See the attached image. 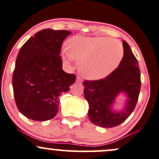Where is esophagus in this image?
<instances>
[{
	"mask_svg": "<svg viewBox=\"0 0 159 159\" xmlns=\"http://www.w3.org/2000/svg\"><path fill=\"white\" fill-rule=\"evenodd\" d=\"M76 81L78 83H79V84H81V83H82V78H81V76H77Z\"/></svg>",
	"mask_w": 159,
	"mask_h": 159,
	"instance_id": "obj_1",
	"label": "esophagus"
}]
</instances>
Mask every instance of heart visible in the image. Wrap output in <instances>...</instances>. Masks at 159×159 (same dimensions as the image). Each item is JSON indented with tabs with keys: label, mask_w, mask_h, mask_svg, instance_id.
<instances>
[{
	"label": "heart",
	"mask_w": 159,
	"mask_h": 159,
	"mask_svg": "<svg viewBox=\"0 0 159 159\" xmlns=\"http://www.w3.org/2000/svg\"><path fill=\"white\" fill-rule=\"evenodd\" d=\"M123 54V45L118 40L105 36H79L69 40L65 60H77L84 77L98 80L111 74L119 66Z\"/></svg>",
	"instance_id": "obj_1"
}]
</instances>
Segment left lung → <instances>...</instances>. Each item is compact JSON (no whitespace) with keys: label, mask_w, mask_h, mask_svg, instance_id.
<instances>
[{"label":"left lung","mask_w":159,"mask_h":159,"mask_svg":"<svg viewBox=\"0 0 159 159\" xmlns=\"http://www.w3.org/2000/svg\"><path fill=\"white\" fill-rule=\"evenodd\" d=\"M123 46V59L111 74L102 79L83 82L84 98L89 103V119L101 127L112 128L121 124L133 113L138 101L141 87L138 61L125 40ZM120 92L128 94L126 106L121 111H113L111 104Z\"/></svg>","instance_id":"1"}]
</instances>
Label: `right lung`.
Returning a JSON list of instances; mask_svg holds the SVG:
<instances>
[{
  "mask_svg": "<svg viewBox=\"0 0 159 159\" xmlns=\"http://www.w3.org/2000/svg\"><path fill=\"white\" fill-rule=\"evenodd\" d=\"M71 33L44 29L30 38L20 49L13 74V89L19 111L36 121L52 119L59 96L68 92L76 75L62 70L61 48Z\"/></svg>",
  "mask_w": 159,
  "mask_h": 159,
  "instance_id": "right-lung-1",
  "label": "right lung"
}]
</instances>
